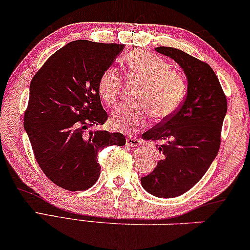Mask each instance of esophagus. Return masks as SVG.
<instances>
[{
  "mask_svg": "<svg viewBox=\"0 0 250 250\" xmlns=\"http://www.w3.org/2000/svg\"><path fill=\"white\" fill-rule=\"evenodd\" d=\"M141 145V140L138 138H133V137H127L126 138V146L127 147H137V146Z\"/></svg>",
  "mask_w": 250,
  "mask_h": 250,
  "instance_id": "obj_1",
  "label": "esophagus"
}]
</instances>
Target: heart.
I'll return each instance as SVG.
<instances>
[{"label": "heart", "instance_id": "1", "mask_svg": "<svg viewBox=\"0 0 250 250\" xmlns=\"http://www.w3.org/2000/svg\"><path fill=\"white\" fill-rule=\"evenodd\" d=\"M125 70L142 83L135 104L118 106L110 118L113 128L133 132L147 124L151 113L157 119L170 117L177 111L187 93L186 76L170 63L149 51L135 50L126 55ZM123 79L118 69L110 66L97 82V92L108 105H115L122 94Z\"/></svg>", "mask_w": 250, "mask_h": 250}]
</instances>
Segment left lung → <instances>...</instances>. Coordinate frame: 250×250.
Masks as SVG:
<instances>
[{
    "mask_svg": "<svg viewBox=\"0 0 250 250\" xmlns=\"http://www.w3.org/2000/svg\"><path fill=\"white\" fill-rule=\"evenodd\" d=\"M155 50L177 62L187 78L179 109L142 134L145 140L163 142L158 147L162 160L141 178L142 187L151 195L171 199L192 188L216 158L228 102L208 64L172 47Z\"/></svg>",
    "mask_w": 250,
    "mask_h": 250,
    "instance_id": "1",
    "label": "left lung"
}]
</instances>
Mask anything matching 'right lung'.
<instances>
[{
	"label": "right lung",
	"instance_id": "add662e5",
	"mask_svg": "<svg viewBox=\"0 0 250 250\" xmlns=\"http://www.w3.org/2000/svg\"><path fill=\"white\" fill-rule=\"evenodd\" d=\"M123 49L124 44L72 41L32 79L24 128L41 170L62 188L88 189L101 173L99 150L126 144L122 133L89 129L108 119L97 82Z\"/></svg>",
	"mask_w": 250,
	"mask_h": 250
}]
</instances>
